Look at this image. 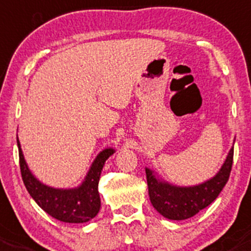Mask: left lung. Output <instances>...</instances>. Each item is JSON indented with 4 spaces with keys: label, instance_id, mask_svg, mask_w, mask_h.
Wrapping results in <instances>:
<instances>
[{
    "label": "left lung",
    "instance_id": "obj_1",
    "mask_svg": "<svg viewBox=\"0 0 251 251\" xmlns=\"http://www.w3.org/2000/svg\"><path fill=\"white\" fill-rule=\"evenodd\" d=\"M233 164V149H231L220 172L206 182L193 187H176L159 181L153 172L146 169L149 196L152 205L169 220H186L213 203L228 181Z\"/></svg>",
    "mask_w": 251,
    "mask_h": 251
}]
</instances>
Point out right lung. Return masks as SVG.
Listing matches in <instances>:
<instances>
[{
  "label": "right lung",
  "mask_w": 251,
  "mask_h": 251,
  "mask_svg": "<svg viewBox=\"0 0 251 251\" xmlns=\"http://www.w3.org/2000/svg\"><path fill=\"white\" fill-rule=\"evenodd\" d=\"M17 143L19 147V164L23 181L31 197L46 213L56 220L71 224L87 222L97 216L100 209V196L98 191L100 174L105 162L115 150L106 149L100 152L92 164L86 180L78 188L56 190L41 183L31 174L23 156L18 136Z\"/></svg>",
  "instance_id": "add662e5"
}]
</instances>
